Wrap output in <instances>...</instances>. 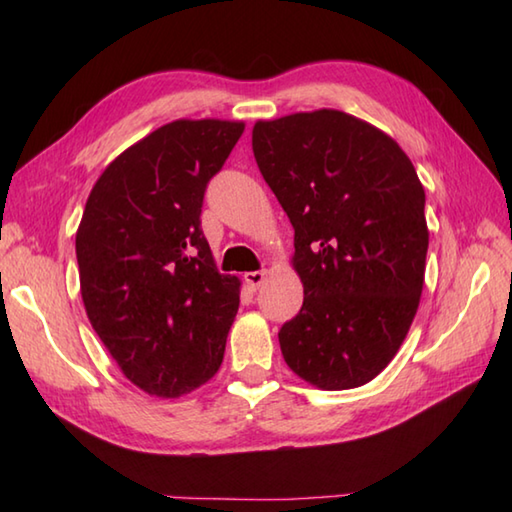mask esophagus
<instances>
[{
	"label": "esophagus",
	"instance_id": "esophagus-1",
	"mask_svg": "<svg viewBox=\"0 0 512 512\" xmlns=\"http://www.w3.org/2000/svg\"><path fill=\"white\" fill-rule=\"evenodd\" d=\"M244 281H246L250 288L257 290L266 281V270H253V273H246Z\"/></svg>",
	"mask_w": 512,
	"mask_h": 512
}]
</instances>
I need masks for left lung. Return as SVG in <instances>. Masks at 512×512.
Returning <instances> with one entry per match:
<instances>
[{
	"mask_svg": "<svg viewBox=\"0 0 512 512\" xmlns=\"http://www.w3.org/2000/svg\"><path fill=\"white\" fill-rule=\"evenodd\" d=\"M253 154L295 228L303 306L279 330L288 367L321 389L369 383L416 317L429 231L424 189L405 151L339 112L253 127Z\"/></svg>",
	"mask_w": 512,
	"mask_h": 512,
	"instance_id": "obj_1",
	"label": "left lung"
}]
</instances>
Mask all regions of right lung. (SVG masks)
Returning a JSON list of instances; mask_svg holds the SVG:
<instances>
[{
	"mask_svg": "<svg viewBox=\"0 0 512 512\" xmlns=\"http://www.w3.org/2000/svg\"><path fill=\"white\" fill-rule=\"evenodd\" d=\"M244 123L173 121L103 171L76 231L81 295L123 374L178 398L220 369L239 279L220 275L202 233L206 184Z\"/></svg>",
	"mask_w": 512,
	"mask_h": 512,
	"instance_id": "right-lung-1",
	"label": "right lung"
}]
</instances>
